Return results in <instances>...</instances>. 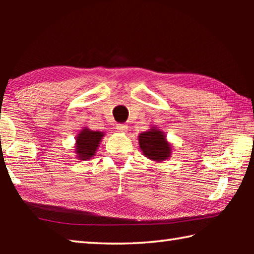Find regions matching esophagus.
<instances>
[{"label": "esophagus", "instance_id": "1", "mask_svg": "<svg viewBox=\"0 0 254 254\" xmlns=\"http://www.w3.org/2000/svg\"><path fill=\"white\" fill-rule=\"evenodd\" d=\"M117 128H118L119 132L126 133L127 131V127L126 126V124H117Z\"/></svg>", "mask_w": 254, "mask_h": 254}]
</instances>
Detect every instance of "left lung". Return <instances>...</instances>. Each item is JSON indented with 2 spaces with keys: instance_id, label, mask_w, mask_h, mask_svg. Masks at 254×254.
Here are the masks:
<instances>
[{
  "instance_id": "left-lung-1",
  "label": "left lung",
  "mask_w": 254,
  "mask_h": 254,
  "mask_svg": "<svg viewBox=\"0 0 254 254\" xmlns=\"http://www.w3.org/2000/svg\"><path fill=\"white\" fill-rule=\"evenodd\" d=\"M137 139L141 151L150 160L162 162L170 158L173 147L167 140L165 132H162L160 128L151 127L148 131L140 133Z\"/></svg>"
}]
</instances>
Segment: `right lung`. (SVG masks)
<instances>
[{"instance_id":"add662e5","label":"right lung","mask_w":254,"mask_h":254,"mask_svg":"<svg viewBox=\"0 0 254 254\" xmlns=\"http://www.w3.org/2000/svg\"><path fill=\"white\" fill-rule=\"evenodd\" d=\"M105 135L104 132L89 130L87 127H84L78 134L76 135L75 153L76 158L79 160L87 161L92 159L97 151L100 143Z\"/></svg>"}]
</instances>
